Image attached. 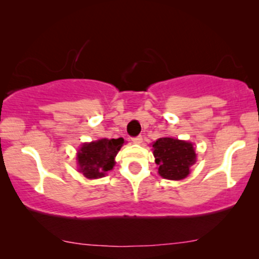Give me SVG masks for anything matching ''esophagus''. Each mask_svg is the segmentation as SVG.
<instances>
[{
  "instance_id": "1",
  "label": "esophagus",
  "mask_w": 259,
  "mask_h": 259,
  "mask_svg": "<svg viewBox=\"0 0 259 259\" xmlns=\"http://www.w3.org/2000/svg\"><path fill=\"white\" fill-rule=\"evenodd\" d=\"M133 142L134 144H141L142 142V136L139 135V136H135V138H133Z\"/></svg>"
}]
</instances>
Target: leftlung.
<instances>
[{
    "label": "left lung",
    "instance_id": "left-lung-1",
    "mask_svg": "<svg viewBox=\"0 0 259 259\" xmlns=\"http://www.w3.org/2000/svg\"><path fill=\"white\" fill-rule=\"evenodd\" d=\"M158 173L164 179L181 180L196 162L192 144L171 138H160L152 145Z\"/></svg>",
    "mask_w": 259,
    "mask_h": 259
}]
</instances>
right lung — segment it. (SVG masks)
<instances>
[{
  "mask_svg": "<svg viewBox=\"0 0 259 259\" xmlns=\"http://www.w3.org/2000/svg\"><path fill=\"white\" fill-rule=\"evenodd\" d=\"M124 144V139H101L84 144L78 152L79 170L89 179L102 178L114 165V157Z\"/></svg>",
  "mask_w": 259,
  "mask_h": 259,
  "instance_id": "1",
  "label": "right lung"
}]
</instances>
